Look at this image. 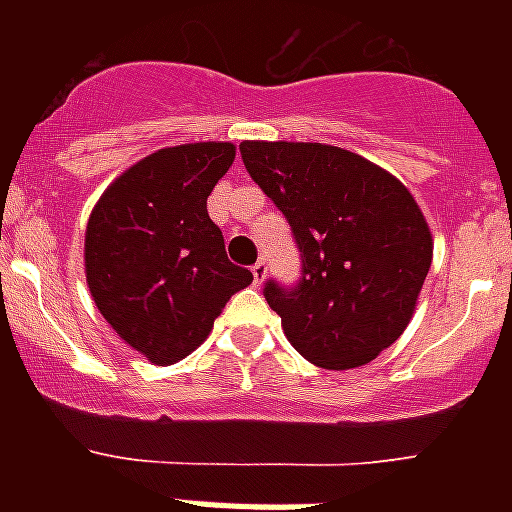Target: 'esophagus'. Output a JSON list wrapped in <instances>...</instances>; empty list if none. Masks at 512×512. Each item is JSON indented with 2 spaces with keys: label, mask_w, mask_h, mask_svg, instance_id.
<instances>
[{
  "label": "esophagus",
  "mask_w": 512,
  "mask_h": 512,
  "mask_svg": "<svg viewBox=\"0 0 512 512\" xmlns=\"http://www.w3.org/2000/svg\"><path fill=\"white\" fill-rule=\"evenodd\" d=\"M265 271H268V268H265V260H257V263L252 265V276H255V284H263Z\"/></svg>",
  "instance_id": "esophagus-1"
}]
</instances>
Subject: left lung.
Returning <instances> with one entry per match:
<instances>
[{"instance_id": "left-lung-1", "label": "left lung", "mask_w": 512, "mask_h": 512, "mask_svg": "<svg viewBox=\"0 0 512 512\" xmlns=\"http://www.w3.org/2000/svg\"><path fill=\"white\" fill-rule=\"evenodd\" d=\"M244 167L292 225L303 276L265 281L292 348L324 369L369 364L412 319L433 236L401 180L324 143L244 140Z\"/></svg>"}]
</instances>
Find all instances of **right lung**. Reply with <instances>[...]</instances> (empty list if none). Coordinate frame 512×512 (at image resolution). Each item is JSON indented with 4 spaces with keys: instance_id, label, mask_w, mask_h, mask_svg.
<instances>
[{
    "instance_id": "obj_1",
    "label": "right lung",
    "mask_w": 512,
    "mask_h": 512,
    "mask_svg": "<svg viewBox=\"0 0 512 512\" xmlns=\"http://www.w3.org/2000/svg\"><path fill=\"white\" fill-rule=\"evenodd\" d=\"M236 159L233 143L162 148L122 172L84 233V273L103 319L151 364H175L252 284L225 255L207 196Z\"/></svg>"
}]
</instances>
